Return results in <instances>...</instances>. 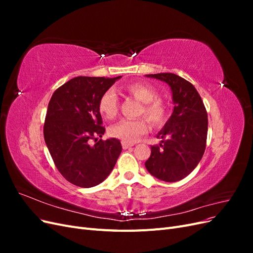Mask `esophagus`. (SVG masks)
<instances>
[{
	"instance_id": "34e87169",
	"label": "esophagus",
	"mask_w": 253,
	"mask_h": 253,
	"mask_svg": "<svg viewBox=\"0 0 253 253\" xmlns=\"http://www.w3.org/2000/svg\"><path fill=\"white\" fill-rule=\"evenodd\" d=\"M134 145V143H131V142H126V141H122V148H124L125 150L126 149H128V148H131V147H133Z\"/></svg>"
}]
</instances>
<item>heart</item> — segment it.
I'll return each instance as SVG.
<instances>
[{
    "mask_svg": "<svg viewBox=\"0 0 253 253\" xmlns=\"http://www.w3.org/2000/svg\"><path fill=\"white\" fill-rule=\"evenodd\" d=\"M126 90L129 95L135 97L137 100L142 102L139 114L144 115L153 126L162 125L167 110L165 104L158 100L157 89L150 84L135 82L126 86ZM119 109V100L116 91L108 89L101 96L99 101V111L106 119H113L116 117ZM147 122L144 119H122L110 127V134L113 137L126 142H134L138 137L147 132Z\"/></svg>",
    "mask_w": 253,
    "mask_h": 253,
    "instance_id": "b5f03b06",
    "label": "heart"
}]
</instances>
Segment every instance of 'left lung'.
<instances>
[{"label": "left lung", "mask_w": 253, "mask_h": 253, "mask_svg": "<svg viewBox=\"0 0 253 253\" xmlns=\"http://www.w3.org/2000/svg\"><path fill=\"white\" fill-rule=\"evenodd\" d=\"M166 82L171 88L173 113L156 135L159 144L151 145L145 162L148 172L167 182L178 181L192 172L204 155L208 116L196 88L172 73L145 75Z\"/></svg>", "instance_id": "8db88e82"}]
</instances>
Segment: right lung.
Here are the masks:
<instances>
[{"instance_id": "obj_1", "label": "right lung", "mask_w": 253, "mask_h": 253, "mask_svg": "<svg viewBox=\"0 0 253 253\" xmlns=\"http://www.w3.org/2000/svg\"><path fill=\"white\" fill-rule=\"evenodd\" d=\"M120 78L75 77L50 98L44 140L59 172L75 186L99 185L116 165L122 150L118 139H99L94 146L89 140L104 134L99 101Z\"/></svg>"}]
</instances>
